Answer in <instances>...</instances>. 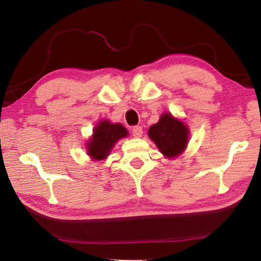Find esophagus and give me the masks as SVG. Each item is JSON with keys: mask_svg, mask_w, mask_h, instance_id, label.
<instances>
[{"mask_svg": "<svg viewBox=\"0 0 261 261\" xmlns=\"http://www.w3.org/2000/svg\"><path fill=\"white\" fill-rule=\"evenodd\" d=\"M132 134H133L134 138H141L142 135V128L140 126H135L132 129Z\"/></svg>", "mask_w": 261, "mask_h": 261, "instance_id": "34e87169", "label": "esophagus"}]
</instances>
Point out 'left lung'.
Masks as SVG:
<instances>
[{
	"instance_id": "obj_1",
	"label": "left lung",
	"mask_w": 261,
	"mask_h": 261,
	"mask_svg": "<svg viewBox=\"0 0 261 261\" xmlns=\"http://www.w3.org/2000/svg\"><path fill=\"white\" fill-rule=\"evenodd\" d=\"M148 137L166 158H174L187 147L189 129L184 122L165 113L158 122L149 127Z\"/></svg>"
}]
</instances>
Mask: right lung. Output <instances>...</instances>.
<instances>
[{
	"label": "right lung",
	"mask_w": 261,
	"mask_h": 261,
	"mask_svg": "<svg viewBox=\"0 0 261 261\" xmlns=\"http://www.w3.org/2000/svg\"><path fill=\"white\" fill-rule=\"evenodd\" d=\"M127 135V129L121 123H112L108 120L99 121L87 144L88 154L96 162L106 159L116 142Z\"/></svg>",
	"instance_id": "obj_1"
}]
</instances>
